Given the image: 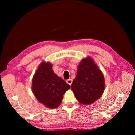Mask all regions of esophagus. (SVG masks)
<instances>
[{
  "mask_svg": "<svg viewBox=\"0 0 135 135\" xmlns=\"http://www.w3.org/2000/svg\"><path fill=\"white\" fill-rule=\"evenodd\" d=\"M72 82H73V80L71 79H69L67 80V83L69 84L70 86L71 85V84H72Z\"/></svg>",
  "mask_w": 135,
  "mask_h": 135,
  "instance_id": "1",
  "label": "esophagus"
}]
</instances>
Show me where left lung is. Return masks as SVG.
I'll return each mask as SVG.
<instances>
[{"label":"left lung","mask_w":135,"mask_h":135,"mask_svg":"<svg viewBox=\"0 0 135 135\" xmlns=\"http://www.w3.org/2000/svg\"><path fill=\"white\" fill-rule=\"evenodd\" d=\"M105 89L103 74L90 56L82 59L78 66L71 90L79 103L89 105L101 97Z\"/></svg>","instance_id":"obj_1"}]
</instances>
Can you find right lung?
I'll return each instance as SVG.
<instances>
[{"label": "right lung", "instance_id": "1", "mask_svg": "<svg viewBox=\"0 0 135 135\" xmlns=\"http://www.w3.org/2000/svg\"><path fill=\"white\" fill-rule=\"evenodd\" d=\"M50 62L42 61L33 76L32 90L38 101L48 108H56L60 105L63 95L70 86L53 70Z\"/></svg>", "mask_w": 135, "mask_h": 135}]
</instances>
